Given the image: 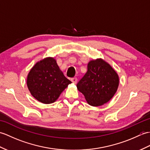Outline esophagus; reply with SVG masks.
<instances>
[{
    "label": "esophagus",
    "mask_w": 150,
    "mask_h": 150,
    "mask_svg": "<svg viewBox=\"0 0 150 150\" xmlns=\"http://www.w3.org/2000/svg\"><path fill=\"white\" fill-rule=\"evenodd\" d=\"M71 82H73V83L76 84V83H77V78L73 77V78H72V79H71Z\"/></svg>",
    "instance_id": "1"
}]
</instances>
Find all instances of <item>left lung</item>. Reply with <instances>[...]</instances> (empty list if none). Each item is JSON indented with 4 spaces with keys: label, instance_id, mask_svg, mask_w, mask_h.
<instances>
[{
    "label": "left lung",
    "instance_id": "8db88e82",
    "mask_svg": "<svg viewBox=\"0 0 150 150\" xmlns=\"http://www.w3.org/2000/svg\"><path fill=\"white\" fill-rule=\"evenodd\" d=\"M119 84L117 73L102 59L91 60L88 71L77 84L88 103L99 106L108 103L115 94Z\"/></svg>",
    "mask_w": 150,
    "mask_h": 150
}]
</instances>
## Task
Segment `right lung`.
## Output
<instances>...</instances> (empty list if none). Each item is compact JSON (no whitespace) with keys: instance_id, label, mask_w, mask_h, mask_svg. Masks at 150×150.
<instances>
[{"instance_id":"1","label":"right lung","mask_w":150,"mask_h":150,"mask_svg":"<svg viewBox=\"0 0 150 150\" xmlns=\"http://www.w3.org/2000/svg\"><path fill=\"white\" fill-rule=\"evenodd\" d=\"M71 83L53 57H47L37 62L27 77V86L31 94L44 104L54 103Z\"/></svg>"}]
</instances>
